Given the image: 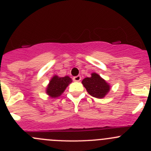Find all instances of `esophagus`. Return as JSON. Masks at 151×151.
Returning <instances> with one entry per match:
<instances>
[{
    "mask_svg": "<svg viewBox=\"0 0 151 151\" xmlns=\"http://www.w3.org/2000/svg\"><path fill=\"white\" fill-rule=\"evenodd\" d=\"M80 80H81V77H80V75L76 76V77H73V80H74V81H75V82H79V81H80Z\"/></svg>",
    "mask_w": 151,
    "mask_h": 151,
    "instance_id": "34e87169",
    "label": "esophagus"
}]
</instances>
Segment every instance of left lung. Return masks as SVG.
Listing matches in <instances>:
<instances>
[{"label":"left lung","instance_id":"1","mask_svg":"<svg viewBox=\"0 0 151 151\" xmlns=\"http://www.w3.org/2000/svg\"><path fill=\"white\" fill-rule=\"evenodd\" d=\"M82 83L88 93L95 98H103L109 91V85L96 73H93L91 77L85 78Z\"/></svg>","mask_w":151,"mask_h":151}]
</instances>
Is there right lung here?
I'll list each match as a JSON object with an SVG mask.
<instances>
[{
  "instance_id": "obj_1",
  "label": "right lung",
  "mask_w": 151,
  "mask_h": 151,
  "mask_svg": "<svg viewBox=\"0 0 151 151\" xmlns=\"http://www.w3.org/2000/svg\"><path fill=\"white\" fill-rule=\"evenodd\" d=\"M70 83H71V79L68 76L64 77L54 76L47 88V94L52 98L60 96Z\"/></svg>"
}]
</instances>
